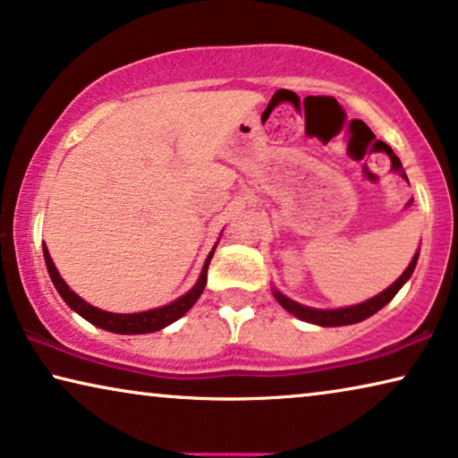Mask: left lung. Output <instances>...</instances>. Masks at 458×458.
Listing matches in <instances>:
<instances>
[{
  "label": "left lung",
  "mask_w": 458,
  "mask_h": 458,
  "mask_svg": "<svg viewBox=\"0 0 458 458\" xmlns=\"http://www.w3.org/2000/svg\"><path fill=\"white\" fill-rule=\"evenodd\" d=\"M418 257H420V249L413 255L411 263L407 265V269L401 273V276L394 279V282L388 285L385 292H380V294H377L374 298L366 300V302H360L353 306H344V309H310V306L300 304V302H296V300H292L285 294H282L277 288H273V298H276L277 302L290 312V315H294L300 320H306V323H312L318 327L353 325L368 317H372L374 312H378L382 306H386L394 296H397V292L403 288V285L407 284V279L411 277L415 265H418Z\"/></svg>",
  "instance_id": "left-lung-1"
}]
</instances>
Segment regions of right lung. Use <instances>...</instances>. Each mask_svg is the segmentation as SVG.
<instances>
[{"instance_id": "right-lung-1", "label": "right lung", "mask_w": 458, "mask_h": 458, "mask_svg": "<svg viewBox=\"0 0 458 458\" xmlns=\"http://www.w3.org/2000/svg\"><path fill=\"white\" fill-rule=\"evenodd\" d=\"M216 247H217V242L214 244V249L209 250L206 263H203L199 279H197L195 285L187 292V294H182L181 298L173 300V302L166 306H158V309L143 310V312H131V315L100 310V309H97V306H92L90 302H86V300L80 298L76 292H73L70 285L64 282V277L59 276V271H57V267H55L53 259L49 255V249H47V244H43V255H45L47 271H49L53 285L57 288L59 296L65 300V304L70 306L73 312H78V315L81 318H86L88 323L97 325L105 331L119 333V335H141V333H154V331L164 329V327L173 325L174 320H179L187 310H191V306L197 302V298L203 294V290H206L208 267H209L211 257H214Z\"/></svg>"}]
</instances>
